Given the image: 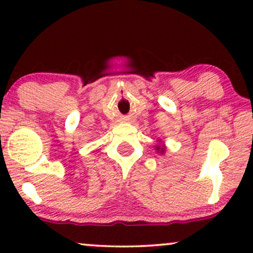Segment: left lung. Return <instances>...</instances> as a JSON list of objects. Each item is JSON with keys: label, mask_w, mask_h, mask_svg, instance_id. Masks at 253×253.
I'll return each instance as SVG.
<instances>
[{"label": "left lung", "mask_w": 253, "mask_h": 253, "mask_svg": "<svg viewBox=\"0 0 253 253\" xmlns=\"http://www.w3.org/2000/svg\"><path fill=\"white\" fill-rule=\"evenodd\" d=\"M158 143H161V144H158V145H156V151L158 153H161V155H164L165 153V151H167V146H165V144H162V141H161V139H158Z\"/></svg>", "instance_id": "8db88e82"}]
</instances>
